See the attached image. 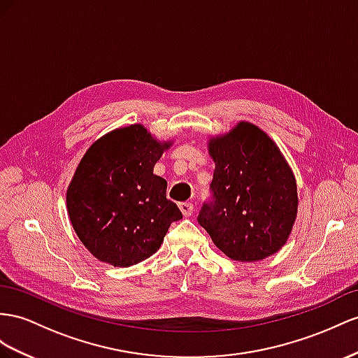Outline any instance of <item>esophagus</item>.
Masks as SVG:
<instances>
[{"label": "esophagus", "instance_id": "1", "mask_svg": "<svg viewBox=\"0 0 358 358\" xmlns=\"http://www.w3.org/2000/svg\"><path fill=\"white\" fill-rule=\"evenodd\" d=\"M180 210H181L182 216L189 217V216H192V213H194L195 207H194V204H192V203H181L180 204Z\"/></svg>", "mask_w": 358, "mask_h": 358}]
</instances>
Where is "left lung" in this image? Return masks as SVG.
Instances as JSON below:
<instances>
[{
  "label": "left lung",
  "instance_id": "obj_1",
  "mask_svg": "<svg viewBox=\"0 0 358 358\" xmlns=\"http://www.w3.org/2000/svg\"><path fill=\"white\" fill-rule=\"evenodd\" d=\"M212 201L198 222L227 257L259 262L287 242L298 213L296 180L280 148L257 125L241 121L212 137Z\"/></svg>",
  "mask_w": 358,
  "mask_h": 358
}]
</instances>
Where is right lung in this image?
Here are the masks:
<instances>
[{
    "label": "right lung",
    "instance_id": "right-lung-1",
    "mask_svg": "<svg viewBox=\"0 0 358 358\" xmlns=\"http://www.w3.org/2000/svg\"><path fill=\"white\" fill-rule=\"evenodd\" d=\"M169 146L133 124L99 137L78 163L66 192L68 215L99 262L128 268L151 257L182 217L166 198V180L152 173Z\"/></svg>",
    "mask_w": 358,
    "mask_h": 358
}]
</instances>
